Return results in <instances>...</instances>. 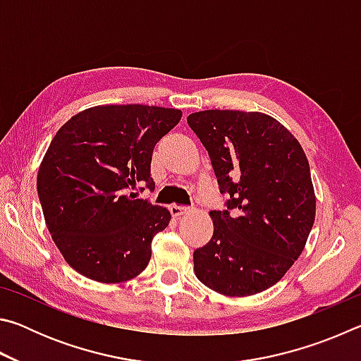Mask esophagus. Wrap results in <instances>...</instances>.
<instances>
[{
  "instance_id": "obj_1",
  "label": "esophagus",
  "mask_w": 361,
  "mask_h": 361,
  "mask_svg": "<svg viewBox=\"0 0 361 361\" xmlns=\"http://www.w3.org/2000/svg\"><path fill=\"white\" fill-rule=\"evenodd\" d=\"M189 212V207H185V205H170V213H172L173 216H181L185 215V213Z\"/></svg>"
}]
</instances>
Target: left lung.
Returning <instances> with one entry per match:
<instances>
[{
	"label": "left lung",
	"mask_w": 361,
	"mask_h": 361,
	"mask_svg": "<svg viewBox=\"0 0 361 361\" xmlns=\"http://www.w3.org/2000/svg\"><path fill=\"white\" fill-rule=\"evenodd\" d=\"M188 126L209 151L224 210L194 252L200 282L226 296L261 293L302 253L315 219L307 157L290 130L262 113L207 109Z\"/></svg>",
	"instance_id": "8db88e82"
}]
</instances>
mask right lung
<instances>
[{
	"mask_svg": "<svg viewBox=\"0 0 361 361\" xmlns=\"http://www.w3.org/2000/svg\"><path fill=\"white\" fill-rule=\"evenodd\" d=\"M180 119L173 108L94 106L52 138L36 188L47 229L76 272L118 283L148 266L152 239L169 226L170 212L130 191L154 189L152 149Z\"/></svg>",
	"mask_w": 361,
	"mask_h": 361,
	"instance_id": "right-lung-1",
	"label": "right lung"
}]
</instances>
